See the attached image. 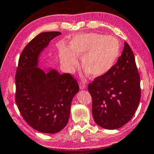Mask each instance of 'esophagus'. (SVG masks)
Segmentation results:
<instances>
[{"label":"esophagus","mask_w":154,"mask_h":154,"mask_svg":"<svg viewBox=\"0 0 154 154\" xmlns=\"http://www.w3.org/2000/svg\"><path fill=\"white\" fill-rule=\"evenodd\" d=\"M85 88H86L85 84H84V83L80 84V89H81V90H84V89H85Z\"/></svg>","instance_id":"obj_1"}]
</instances>
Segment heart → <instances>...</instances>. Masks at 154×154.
Segmentation results:
<instances>
[{
	"label": "heart",
	"instance_id": "b5f03b06",
	"mask_svg": "<svg viewBox=\"0 0 154 154\" xmlns=\"http://www.w3.org/2000/svg\"><path fill=\"white\" fill-rule=\"evenodd\" d=\"M121 46L117 38L89 33L75 36L70 48L63 46L59 55L62 65L72 72L82 57V68L92 78L104 75L112 69L120 55Z\"/></svg>",
	"mask_w": 154,
	"mask_h": 154
}]
</instances>
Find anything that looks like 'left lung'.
Instances as JSON below:
<instances>
[{
	"instance_id": "1",
	"label": "left lung",
	"mask_w": 154,
	"mask_h": 154,
	"mask_svg": "<svg viewBox=\"0 0 154 154\" xmlns=\"http://www.w3.org/2000/svg\"><path fill=\"white\" fill-rule=\"evenodd\" d=\"M92 115L106 129L119 128L130 121L141 98L140 79L134 54L125 42L123 52L110 72L88 85Z\"/></svg>"
}]
</instances>
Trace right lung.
<instances>
[{"label":"right lung","mask_w":154,"mask_h":154,"mask_svg":"<svg viewBox=\"0 0 154 154\" xmlns=\"http://www.w3.org/2000/svg\"><path fill=\"white\" fill-rule=\"evenodd\" d=\"M60 32H42L24 48L19 57L15 83V101L22 117L32 128L44 133H56L67 124L71 103L79 91L69 73L55 69L46 73L38 67L39 57Z\"/></svg>","instance_id":"add662e5"}]
</instances>
